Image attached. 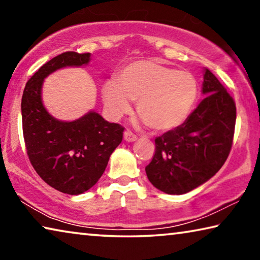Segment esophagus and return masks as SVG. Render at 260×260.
<instances>
[{
    "mask_svg": "<svg viewBox=\"0 0 260 260\" xmlns=\"http://www.w3.org/2000/svg\"><path fill=\"white\" fill-rule=\"evenodd\" d=\"M124 140L126 142H134V141L138 140V136H136L133 132H131L129 129H126L124 132Z\"/></svg>",
    "mask_w": 260,
    "mask_h": 260,
    "instance_id": "obj_1",
    "label": "esophagus"
}]
</instances>
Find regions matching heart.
<instances>
[{"mask_svg": "<svg viewBox=\"0 0 260 260\" xmlns=\"http://www.w3.org/2000/svg\"><path fill=\"white\" fill-rule=\"evenodd\" d=\"M199 95L195 77L152 60H139L127 65L116 80L104 83L103 101L112 118L128 113L132 101L143 121L158 132L182 125L190 114Z\"/></svg>", "mask_w": 260, "mask_h": 260, "instance_id": "1", "label": "heart"}]
</instances>
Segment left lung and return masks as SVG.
Segmentation results:
<instances>
[{
	"label": "left lung",
	"instance_id": "left-lung-1",
	"mask_svg": "<svg viewBox=\"0 0 260 260\" xmlns=\"http://www.w3.org/2000/svg\"><path fill=\"white\" fill-rule=\"evenodd\" d=\"M202 100L186 121L155 140L156 151L146 167L153 187L181 195L208 181L221 169L234 138L236 107L226 88L204 70Z\"/></svg>",
	"mask_w": 260,
	"mask_h": 260
}]
</instances>
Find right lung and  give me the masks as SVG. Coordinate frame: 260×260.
<instances>
[{"label":"right lung","mask_w":260,"mask_h":260,"mask_svg":"<svg viewBox=\"0 0 260 260\" xmlns=\"http://www.w3.org/2000/svg\"><path fill=\"white\" fill-rule=\"evenodd\" d=\"M89 60V52L67 51L54 57L27 81L21 99L23 134L30 164L43 181L69 195L85 192L99 181L124 132V127L95 111L73 121L58 120L42 103L46 77L67 67L87 65Z\"/></svg>","instance_id":"add662e5"}]
</instances>
